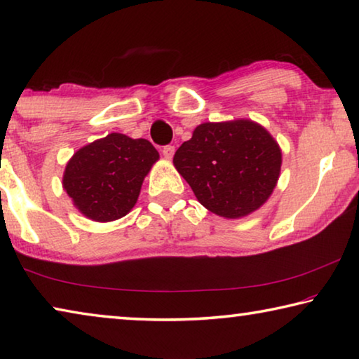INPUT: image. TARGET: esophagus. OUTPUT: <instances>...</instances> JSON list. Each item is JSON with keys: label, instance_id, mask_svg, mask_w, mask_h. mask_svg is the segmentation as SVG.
I'll return each mask as SVG.
<instances>
[{"label": "esophagus", "instance_id": "1", "mask_svg": "<svg viewBox=\"0 0 359 359\" xmlns=\"http://www.w3.org/2000/svg\"><path fill=\"white\" fill-rule=\"evenodd\" d=\"M174 151H175L174 145H165V147H163V155H165L166 160H171L174 156Z\"/></svg>", "mask_w": 359, "mask_h": 359}]
</instances>
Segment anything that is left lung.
Segmentation results:
<instances>
[{"label":"left lung","mask_w":359,"mask_h":359,"mask_svg":"<svg viewBox=\"0 0 359 359\" xmlns=\"http://www.w3.org/2000/svg\"><path fill=\"white\" fill-rule=\"evenodd\" d=\"M174 165L205 209L239 218L271 196L282 154L269 133L250 120L209 121L180 145Z\"/></svg>","instance_id":"left-lung-1"}]
</instances>
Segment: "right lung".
Returning <instances> with one entry per match:
<instances>
[{"label": "right lung", "instance_id": "obj_1", "mask_svg": "<svg viewBox=\"0 0 359 359\" xmlns=\"http://www.w3.org/2000/svg\"><path fill=\"white\" fill-rule=\"evenodd\" d=\"M158 158L147 139L112 133L76 151L66 166L63 187L85 217L117 220L136 204L142 180Z\"/></svg>", "mask_w": 359, "mask_h": 359}]
</instances>
